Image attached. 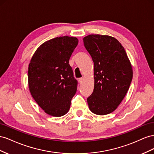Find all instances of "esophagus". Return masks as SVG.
I'll use <instances>...</instances> for the list:
<instances>
[{
    "mask_svg": "<svg viewBox=\"0 0 154 154\" xmlns=\"http://www.w3.org/2000/svg\"><path fill=\"white\" fill-rule=\"evenodd\" d=\"M79 82L80 85H82L83 82V78H79Z\"/></svg>",
    "mask_w": 154,
    "mask_h": 154,
    "instance_id": "1",
    "label": "esophagus"
}]
</instances>
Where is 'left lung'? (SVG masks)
Listing matches in <instances>:
<instances>
[{"label":"left lung","instance_id":"1","mask_svg":"<svg viewBox=\"0 0 154 154\" xmlns=\"http://www.w3.org/2000/svg\"><path fill=\"white\" fill-rule=\"evenodd\" d=\"M83 42L94 63V89L87 102L94 113L106 115L125 97L132 80V68L125 48L114 37L89 35Z\"/></svg>","mask_w":154,"mask_h":154}]
</instances>
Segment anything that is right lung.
<instances>
[{
  "label": "right lung",
  "instance_id": "add662e5",
  "mask_svg": "<svg viewBox=\"0 0 154 154\" xmlns=\"http://www.w3.org/2000/svg\"><path fill=\"white\" fill-rule=\"evenodd\" d=\"M76 37H56L35 52L28 67L30 93L43 110L54 117L65 115L75 94L77 81L69 60L78 45Z\"/></svg>",
  "mask_w": 154,
  "mask_h": 154
}]
</instances>
